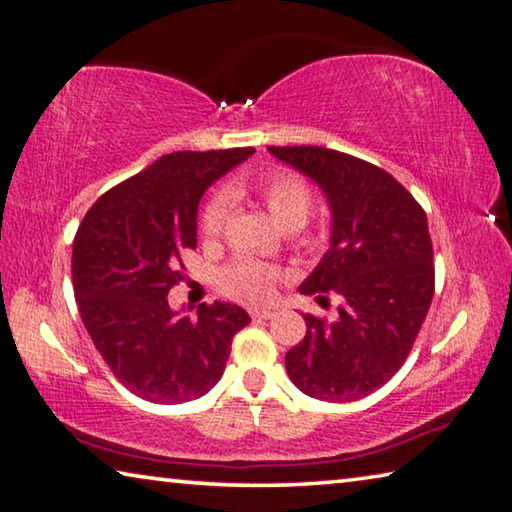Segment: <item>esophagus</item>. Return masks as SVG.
Returning a JSON list of instances; mask_svg holds the SVG:
<instances>
[{"mask_svg":"<svg viewBox=\"0 0 512 512\" xmlns=\"http://www.w3.org/2000/svg\"><path fill=\"white\" fill-rule=\"evenodd\" d=\"M250 316L253 319H271V316H275L273 310H262V307H255V310H250Z\"/></svg>","mask_w":512,"mask_h":512,"instance_id":"esophagus-1","label":"esophagus"}]
</instances>
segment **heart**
Segmentation results:
<instances>
[{"label":"heart","mask_w":512,"mask_h":512,"mask_svg":"<svg viewBox=\"0 0 512 512\" xmlns=\"http://www.w3.org/2000/svg\"><path fill=\"white\" fill-rule=\"evenodd\" d=\"M253 189L278 227H300L307 221L312 196L300 177L291 173H271L255 182ZM225 214V198L218 196L209 202L205 214H202V232H205V237H216L221 232ZM275 278H278V271L271 269V266L255 262V259H237V262L227 266L221 273L218 285H221L227 296L248 300V303H259V300H269L273 296Z\"/></svg>","instance_id":"obj_1"}]
</instances>
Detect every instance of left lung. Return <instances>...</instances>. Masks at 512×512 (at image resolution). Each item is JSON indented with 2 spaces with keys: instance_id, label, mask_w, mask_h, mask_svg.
<instances>
[{
  "instance_id": "1",
  "label": "left lung",
  "mask_w": 512,
  "mask_h": 512,
  "mask_svg": "<svg viewBox=\"0 0 512 512\" xmlns=\"http://www.w3.org/2000/svg\"><path fill=\"white\" fill-rule=\"evenodd\" d=\"M269 152L319 186L330 209V248L298 291L344 298L335 321L305 316L287 373L312 399H362L401 369L431 307L426 214L392 175L351 154L316 145Z\"/></svg>"
}]
</instances>
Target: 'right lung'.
I'll return each mask as SVG.
<instances>
[{
  "label": "right lung",
  "instance_id": "obj_1",
  "mask_svg": "<svg viewBox=\"0 0 512 512\" xmlns=\"http://www.w3.org/2000/svg\"><path fill=\"white\" fill-rule=\"evenodd\" d=\"M255 148L173 152L95 202L72 243L81 321L129 392L152 403L200 399L221 380L232 337L250 316L234 303L175 312L182 253L198 243L205 191Z\"/></svg>",
  "mask_w": 512,
  "mask_h": 512
}]
</instances>
